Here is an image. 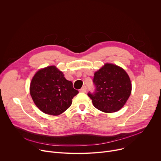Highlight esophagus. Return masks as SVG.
I'll return each mask as SVG.
<instances>
[{
    "label": "esophagus",
    "mask_w": 161,
    "mask_h": 161,
    "mask_svg": "<svg viewBox=\"0 0 161 161\" xmlns=\"http://www.w3.org/2000/svg\"><path fill=\"white\" fill-rule=\"evenodd\" d=\"M80 91V92H86L87 87H85V86H83V87H81V89Z\"/></svg>",
    "instance_id": "obj_1"
}]
</instances>
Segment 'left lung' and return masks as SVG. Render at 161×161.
<instances>
[{
  "instance_id": "left-lung-1",
  "label": "left lung",
  "mask_w": 161,
  "mask_h": 161,
  "mask_svg": "<svg viewBox=\"0 0 161 161\" xmlns=\"http://www.w3.org/2000/svg\"><path fill=\"white\" fill-rule=\"evenodd\" d=\"M94 94L88 93L96 109L111 113L121 109L131 93L132 85L129 75L122 67L106 63L94 72Z\"/></svg>"
}]
</instances>
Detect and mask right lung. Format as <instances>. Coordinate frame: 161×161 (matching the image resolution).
Here are the masks:
<instances>
[{"label":"right lung","instance_id":"right-lung-1","mask_svg":"<svg viewBox=\"0 0 161 161\" xmlns=\"http://www.w3.org/2000/svg\"><path fill=\"white\" fill-rule=\"evenodd\" d=\"M30 93L38 109L45 114L58 116L72 104L78 91L66 80L62 71L52 65L39 69L31 79Z\"/></svg>","mask_w":161,"mask_h":161}]
</instances>
